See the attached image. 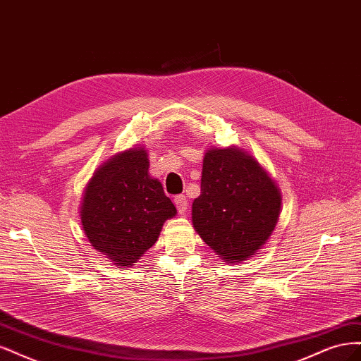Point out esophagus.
I'll list each match as a JSON object with an SVG mask.
<instances>
[{
	"label": "esophagus",
	"mask_w": 361,
	"mask_h": 361,
	"mask_svg": "<svg viewBox=\"0 0 361 361\" xmlns=\"http://www.w3.org/2000/svg\"><path fill=\"white\" fill-rule=\"evenodd\" d=\"M174 204H176L179 214H185V212H187V209H188V200L182 194L174 197Z\"/></svg>",
	"instance_id": "esophagus-1"
}]
</instances>
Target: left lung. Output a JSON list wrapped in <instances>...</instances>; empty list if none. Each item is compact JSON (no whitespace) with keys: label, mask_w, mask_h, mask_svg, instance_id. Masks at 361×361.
Masks as SVG:
<instances>
[{"label":"left lung","mask_w":361,"mask_h":361,"mask_svg":"<svg viewBox=\"0 0 361 361\" xmlns=\"http://www.w3.org/2000/svg\"><path fill=\"white\" fill-rule=\"evenodd\" d=\"M200 187L192 224L203 241L231 264L253 256L280 215L274 180L243 150L211 149L203 158Z\"/></svg>","instance_id":"1"}]
</instances>
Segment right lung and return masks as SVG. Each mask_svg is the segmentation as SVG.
<instances>
[{"instance_id": "right-lung-1", "label": "right lung", "mask_w": 361, "mask_h": 361, "mask_svg": "<svg viewBox=\"0 0 361 361\" xmlns=\"http://www.w3.org/2000/svg\"><path fill=\"white\" fill-rule=\"evenodd\" d=\"M176 207L159 180L149 176L146 150L108 159L87 185L81 223L90 244L118 267H133L157 243Z\"/></svg>"}]
</instances>
